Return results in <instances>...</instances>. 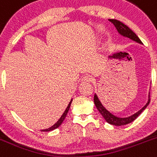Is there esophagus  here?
<instances>
[{
    "instance_id": "obj_1",
    "label": "esophagus",
    "mask_w": 157,
    "mask_h": 157,
    "mask_svg": "<svg viewBox=\"0 0 157 157\" xmlns=\"http://www.w3.org/2000/svg\"><path fill=\"white\" fill-rule=\"evenodd\" d=\"M91 80H92V78L89 75L84 76V77L82 78V82H90Z\"/></svg>"
}]
</instances>
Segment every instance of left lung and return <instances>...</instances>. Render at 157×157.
I'll use <instances>...</instances> for the list:
<instances>
[{"mask_svg":"<svg viewBox=\"0 0 157 157\" xmlns=\"http://www.w3.org/2000/svg\"><path fill=\"white\" fill-rule=\"evenodd\" d=\"M109 21L110 22H112L114 25V26L117 29V32L119 33L121 36L124 37H127V38H129L130 40H133V41H136V42L139 43V44H142V41L140 40V39L138 37V36L134 32L132 31L131 29H129L128 27L126 25H124V23H122L121 21H118V20L116 19H110ZM149 102H150V99H149V100H148L147 103L145 105L144 107H142L141 110H139V111L136 112L134 114L131 115L128 117H119L113 115V113H110L109 110H107V109L103 107V105L102 104V103L100 102V100H99L98 96L95 93L94 95V103L96 105V108L97 110L100 111V113H101L102 116L103 117V118L106 120V121L107 123L110 124H113V125L115 126H121V125H125V124H128L131 123L133 121L136 120L139 115L142 113V112L145 110V109L147 107L148 105L149 104Z\"/></svg>","mask_w":157,"mask_h":157,"instance_id":"left-lung-1","label":"left lung"}]
</instances>
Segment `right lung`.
<instances>
[{"instance_id": "add662e5", "label": "right lung", "mask_w": 157, "mask_h": 157, "mask_svg": "<svg viewBox=\"0 0 157 157\" xmlns=\"http://www.w3.org/2000/svg\"><path fill=\"white\" fill-rule=\"evenodd\" d=\"M71 102H72V99H71V101L69 102V103H68V105H67V108L65 109V110H64V113H63V114L61 115V117H60V118H59V120L57 121L56 122L55 124H54V125H52L50 128H49L43 129V130H41V131H42V132H50V131H53V130H54V129L57 128H58L59 126L61 125V124H62V122L64 121V118H65L66 115H67V112H68V110H69V108H70V107H71Z\"/></svg>"}]
</instances>
